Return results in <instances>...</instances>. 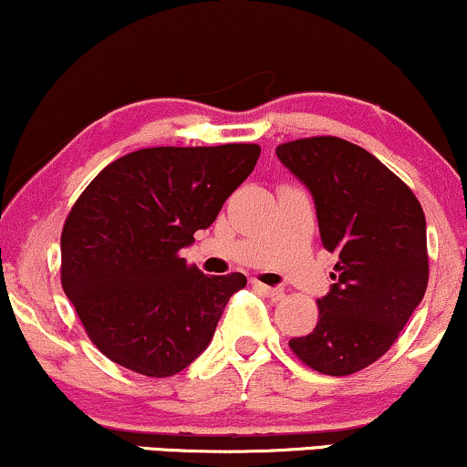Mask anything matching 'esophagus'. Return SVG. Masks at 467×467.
<instances>
[{
  "instance_id": "obj_1",
  "label": "esophagus",
  "mask_w": 467,
  "mask_h": 467,
  "mask_svg": "<svg viewBox=\"0 0 467 467\" xmlns=\"http://www.w3.org/2000/svg\"><path fill=\"white\" fill-rule=\"evenodd\" d=\"M250 285L256 291H261V294H265L267 297H272V300H280V297H283V294H285V291L280 289V287H269V285L258 283V280H250Z\"/></svg>"
}]
</instances>
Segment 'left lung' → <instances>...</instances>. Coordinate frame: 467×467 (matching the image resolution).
Here are the masks:
<instances>
[{"mask_svg": "<svg viewBox=\"0 0 467 467\" xmlns=\"http://www.w3.org/2000/svg\"><path fill=\"white\" fill-rule=\"evenodd\" d=\"M276 156L308 189L322 245L337 256L317 326L289 346L317 372L355 374L389 350L422 302L424 211L396 173L344 139H297L278 145Z\"/></svg>", "mask_w": 467, "mask_h": 467, "instance_id": "8db88e82", "label": "left lung"}]
</instances>
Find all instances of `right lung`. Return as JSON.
<instances>
[{"instance_id": "right-lung-1", "label": "right lung", "mask_w": 467, "mask_h": 467, "mask_svg": "<svg viewBox=\"0 0 467 467\" xmlns=\"http://www.w3.org/2000/svg\"><path fill=\"white\" fill-rule=\"evenodd\" d=\"M258 154L254 143L137 150L82 191L60 237V278L110 361L165 379L209 348L245 276H206L178 252L215 222Z\"/></svg>"}]
</instances>
